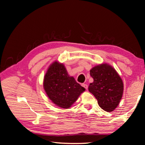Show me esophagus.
I'll return each mask as SVG.
<instances>
[{
  "label": "esophagus",
  "mask_w": 145,
  "mask_h": 145,
  "mask_svg": "<svg viewBox=\"0 0 145 145\" xmlns=\"http://www.w3.org/2000/svg\"><path fill=\"white\" fill-rule=\"evenodd\" d=\"M82 86L84 87L86 89H88V85L86 84H82Z\"/></svg>",
  "instance_id": "obj_1"
}]
</instances>
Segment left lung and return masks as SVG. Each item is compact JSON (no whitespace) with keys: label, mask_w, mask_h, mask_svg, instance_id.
<instances>
[{"label":"left lung","mask_w":145,"mask_h":145,"mask_svg":"<svg viewBox=\"0 0 145 145\" xmlns=\"http://www.w3.org/2000/svg\"><path fill=\"white\" fill-rule=\"evenodd\" d=\"M93 78L88 87L96 98L99 106L107 112L116 109L121 99L123 83L114 68L108 64L96 66L90 70Z\"/></svg>","instance_id":"1"}]
</instances>
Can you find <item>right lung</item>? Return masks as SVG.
Wrapping results in <instances>:
<instances>
[{
  "mask_svg": "<svg viewBox=\"0 0 145 145\" xmlns=\"http://www.w3.org/2000/svg\"><path fill=\"white\" fill-rule=\"evenodd\" d=\"M43 88L48 97L58 107L68 109L85 91L68 74L63 64L54 62L44 77Z\"/></svg>",
  "mask_w": 145,
  "mask_h": 145,
  "instance_id": "right-lung-1",
  "label": "right lung"
}]
</instances>
